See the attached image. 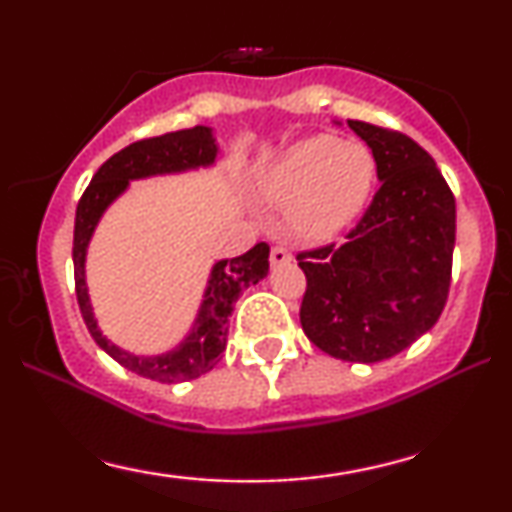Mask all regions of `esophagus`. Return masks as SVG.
<instances>
[{
	"instance_id": "34e87169",
	"label": "esophagus",
	"mask_w": 512,
	"mask_h": 512,
	"mask_svg": "<svg viewBox=\"0 0 512 512\" xmlns=\"http://www.w3.org/2000/svg\"><path fill=\"white\" fill-rule=\"evenodd\" d=\"M269 262L272 267H281V264H289L291 262V252L284 248V245H274L272 252H269Z\"/></svg>"
}]
</instances>
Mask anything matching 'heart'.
I'll return each mask as SVG.
<instances>
[{"label":"heart","mask_w":512,"mask_h":512,"mask_svg":"<svg viewBox=\"0 0 512 512\" xmlns=\"http://www.w3.org/2000/svg\"><path fill=\"white\" fill-rule=\"evenodd\" d=\"M375 161L363 144L315 134L291 144L257 175L255 190L272 207H289L293 236L327 240L363 209Z\"/></svg>","instance_id":"b5f03b06"}]
</instances>
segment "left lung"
I'll return each mask as SVG.
<instances>
[{
  "label": "left lung",
  "mask_w": 512,
  "mask_h": 512,
  "mask_svg": "<svg viewBox=\"0 0 512 512\" xmlns=\"http://www.w3.org/2000/svg\"><path fill=\"white\" fill-rule=\"evenodd\" d=\"M373 151L380 190L339 248L298 255L308 279L301 325L317 349L378 363L411 346L448 301L455 197L407 134L346 120Z\"/></svg>",
  "instance_id": "1"
}]
</instances>
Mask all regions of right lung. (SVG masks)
<instances>
[{
  "mask_svg": "<svg viewBox=\"0 0 512 512\" xmlns=\"http://www.w3.org/2000/svg\"><path fill=\"white\" fill-rule=\"evenodd\" d=\"M216 156H219L216 134L214 129L204 125L168 132L154 139H142V142H134L117 151L98 168L76 207L72 250L74 281L76 301H79L88 332L105 354L115 358L120 366L142 375V378L156 380V383L173 385L195 380L219 363L228 342L233 303L238 301L240 293L264 279L269 272V245L257 243L245 255L216 260L190 332L166 354L156 356H137L132 351H125L101 332L86 286V252L103 214L117 197L125 195L129 182L211 168L216 163Z\"/></svg>",
  "mask_w": 512,
  "mask_h": 512,
  "instance_id": "add662e5",
  "label": "right lung"
}]
</instances>
